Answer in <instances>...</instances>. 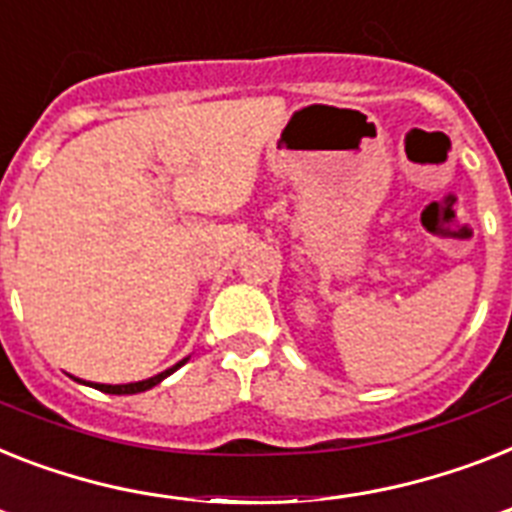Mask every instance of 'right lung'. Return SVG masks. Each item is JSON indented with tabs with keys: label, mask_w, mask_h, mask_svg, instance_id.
<instances>
[{
	"label": "right lung",
	"mask_w": 512,
	"mask_h": 512,
	"mask_svg": "<svg viewBox=\"0 0 512 512\" xmlns=\"http://www.w3.org/2000/svg\"><path fill=\"white\" fill-rule=\"evenodd\" d=\"M186 360H181L178 365H173L170 371H162L157 373V376L147 378V381H136V384H120V386H110V384H94V389H99V392H107V394H139V392H147V389H152L155 384H160L162 378H168L170 373L178 371L181 365H184Z\"/></svg>",
	"instance_id": "obj_1"
}]
</instances>
